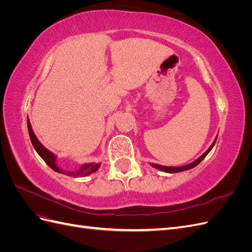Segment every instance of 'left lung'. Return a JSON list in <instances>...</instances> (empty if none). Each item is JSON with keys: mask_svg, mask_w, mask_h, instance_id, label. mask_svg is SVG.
<instances>
[{"mask_svg": "<svg viewBox=\"0 0 252 252\" xmlns=\"http://www.w3.org/2000/svg\"><path fill=\"white\" fill-rule=\"evenodd\" d=\"M218 138V136H217ZM217 138H216V140L213 141V143L211 144V146L206 150L204 154L199 158H196L195 161H193L192 163H190V164H188V165H185V166H180V167H170V166H163V165H158V164H154V163H150V165L152 166V167H155V168H157V169H158V170H161V171H164V172H168V173H175V172H181V171H185V170H189V169H191V168H193V167H195L196 165H199L203 159L205 158V157L207 156L209 152H210V150L213 148V146H215V144H216V141H217Z\"/></svg>", "mask_w": 252, "mask_h": 252, "instance_id": "left-lung-1", "label": "left lung"}]
</instances>
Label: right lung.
<instances>
[{"label":"right lung","mask_w":252,"mask_h":252,"mask_svg":"<svg viewBox=\"0 0 252 252\" xmlns=\"http://www.w3.org/2000/svg\"><path fill=\"white\" fill-rule=\"evenodd\" d=\"M27 127H28L30 141H32V146L35 149V151L37 152V155H39L44 159L45 163H46L50 167V168H52L55 171L65 174V175H69V177H73V178H83V177H87V175L95 172L98 168H100L101 163H87V164L81 165L80 168L77 170L62 169L57 164V156L55 154H52V152L50 150H48L46 147H44L42 143L37 140V138L32 130V124H30V121L28 118H27Z\"/></svg>","instance_id":"obj_1"}]
</instances>
